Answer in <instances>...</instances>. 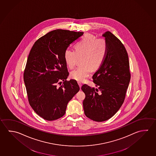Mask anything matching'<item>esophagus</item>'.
<instances>
[{
    "instance_id": "esophagus-1",
    "label": "esophagus",
    "mask_w": 156,
    "mask_h": 156,
    "mask_svg": "<svg viewBox=\"0 0 156 156\" xmlns=\"http://www.w3.org/2000/svg\"><path fill=\"white\" fill-rule=\"evenodd\" d=\"M78 84H79V87H80V88H81V87H82V84H81V83H80V82H78Z\"/></svg>"
}]
</instances>
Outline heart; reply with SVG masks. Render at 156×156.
I'll use <instances>...</instances> for the list:
<instances>
[{"instance_id": "heart-1", "label": "heart", "mask_w": 156, "mask_h": 156, "mask_svg": "<svg viewBox=\"0 0 156 156\" xmlns=\"http://www.w3.org/2000/svg\"><path fill=\"white\" fill-rule=\"evenodd\" d=\"M75 51L67 49L64 52L66 65L74 68L78 58H81V66L71 72L70 77L78 82H84L89 77L91 70L96 71L101 67L106 56L107 41L104 38H96L91 34H85L74 47Z\"/></svg>"}]
</instances>
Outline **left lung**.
<instances>
[{
  "label": "left lung",
  "mask_w": 156,
  "mask_h": 156,
  "mask_svg": "<svg viewBox=\"0 0 156 156\" xmlns=\"http://www.w3.org/2000/svg\"><path fill=\"white\" fill-rule=\"evenodd\" d=\"M108 50L101 67L93 75L94 89L83 85V105L85 115L96 122L113 117L122 106L130 80L128 55L122 42L109 31L102 34Z\"/></svg>",
  "instance_id": "8db88e82"
}]
</instances>
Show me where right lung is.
Instances as JSON below:
<instances>
[{"label":"right lung","instance_id":"right-lung-1","mask_svg":"<svg viewBox=\"0 0 156 156\" xmlns=\"http://www.w3.org/2000/svg\"><path fill=\"white\" fill-rule=\"evenodd\" d=\"M83 34L52 30L37 40L30 50L23 74L25 87L30 106L45 120L62 117L69 101L79 91L76 80H66L69 73L64 52Z\"/></svg>","mask_w":156,"mask_h":156}]
</instances>
